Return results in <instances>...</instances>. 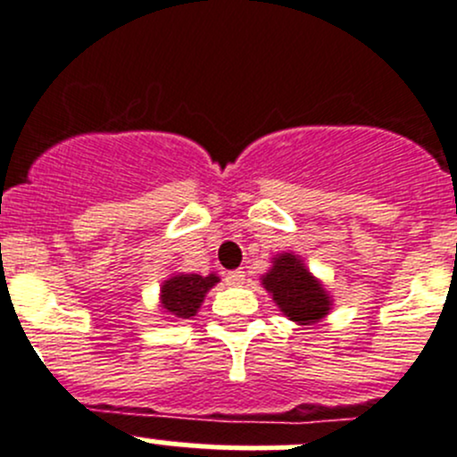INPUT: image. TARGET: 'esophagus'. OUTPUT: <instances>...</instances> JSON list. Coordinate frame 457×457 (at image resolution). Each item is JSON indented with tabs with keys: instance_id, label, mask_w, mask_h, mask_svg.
Returning <instances> with one entry per match:
<instances>
[{
	"instance_id": "esophagus-1",
	"label": "esophagus",
	"mask_w": 457,
	"mask_h": 457,
	"mask_svg": "<svg viewBox=\"0 0 457 457\" xmlns=\"http://www.w3.org/2000/svg\"><path fill=\"white\" fill-rule=\"evenodd\" d=\"M225 280H228V285H234V287H241V285L245 283V271H243V270L228 271V274H225Z\"/></svg>"
}]
</instances>
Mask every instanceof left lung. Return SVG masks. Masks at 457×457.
<instances>
[{"label":"left lung","mask_w":457,"mask_h":457,"mask_svg":"<svg viewBox=\"0 0 457 457\" xmlns=\"http://www.w3.org/2000/svg\"><path fill=\"white\" fill-rule=\"evenodd\" d=\"M261 280L278 310L298 325H312L329 314V294L296 254L285 252L276 256Z\"/></svg>","instance_id":"left-lung-1"}]
</instances>
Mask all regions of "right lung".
<instances>
[{"mask_svg":"<svg viewBox=\"0 0 457 457\" xmlns=\"http://www.w3.org/2000/svg\"><path fill=\"white\" fill-rule=\"evenodd\" d=\"M219 283L216 274H174L161 285V307L172 318H192L199 312L203 298Z\"/></svg>","mask_w":457,"mask_h":457,"instance_id":"add662e5","label":"right lung"}]
</instances>
